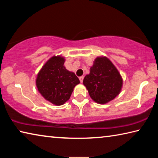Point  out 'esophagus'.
Returning <instances> with one entry per match:
<instances>
[{"instance_id": "34e87169", "label": "esophagus", "mask_w": 158, "mask_h": 158, "mask_svg": "<svg viewBox=\"0 0 158 158\" xmlns=\"http://www.w3.org/2000/svg\"><path fill=\"white\" fill-rule=\"evenodd\" d=\"M84 76H81V77H79L80 82H81V83H82V82H83V80H84Z\"/></svg>"}]
</instances>
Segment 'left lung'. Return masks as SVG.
Masks as SVG:
<instances>
[{"instance_id":"8db88e82","label":"left lung","mask_w":158,"mask_h":158,"mask_svg":"<svg viewBox=\"0 0 158 158\" xmlns=\"http://www.w3.org/2000/svg\"><path fill=\"white\" fill-rule=\"evenodd\" d=\"M83 83L93 100L106 104L121 92L123 80L116 67L107 58L98 57Z\"/></svg>"}]
</instances>
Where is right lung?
<instances>
[{"label": "right lung", "instance_id": "obj_1", "mask_svg": "<svg viewBox=\"0 0 158 158\" xmlns=\"http://www.w3.org/2000/svg\"><path fill=\"white\" fill-rule=\"evenodd\" d=\"M64 58L53 56L37 74L36 85L41 95L53 105H62L70 98L74 86L79 84L75 74L64 67Z\"/></svg>", "mask_w": 158, "mask_h": 158}]
</instances>
